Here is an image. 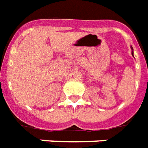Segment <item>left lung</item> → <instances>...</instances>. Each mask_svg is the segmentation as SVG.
Returning <instances> with one entry per match:
<instances>
[{"label":"left lung","instance_id":"8db88e82","mask_svg":"<svg viewBox=\"0 0 148 148\" xmlns=\"http://www.w3.org/2000/svg\"><path fill=\"white\" fill-rule=\"evenodd\" d=\"M132 55H133V52H132Z\"/></svg>","mask_w":148,"mask_h":148}]
</instances>
